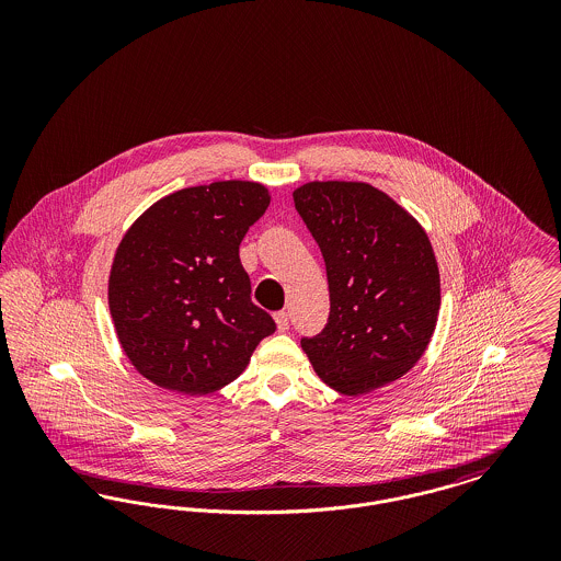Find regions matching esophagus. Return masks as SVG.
Returning a JSON list of instances; mask_svg holds the SVG:
<instances>
[{"label":"esophagus","instance_id":"obj_1","mask_svg":"<svg viewBox=\"0 0 561 561\" xmlns=\"http://www.w3.org/2000/svg\"><path fill=\"white\" fill-rule=\"evenodd\" d=\"M275 323H277L279 332H286L290 328V316L286 311H277L275 313Z\"/></svg>","mask_w":561,"mask_h":561}]
</instances>
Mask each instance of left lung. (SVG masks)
<instances>
[{
  "instance_id": "8db88e82",
  "label": "left lung",
  "mask_w": 561,
  "mask_h": 561,
  "mask_svg": "<svg viewBox=\"0 0 561 561\" xmlns=\"http://www.w3.org/2000/svg\"><path fill=\"white\" fill-rule=\"evenodd\" d=\"M293 197L330 288L325 328L300 341L313 370L348 398L396 382L423 357L442 302L425 229L368 183L313 181Z\"/></svg>"
}]
</instances>
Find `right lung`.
Wrapping results in <instances>:
<instances>
[{
  "label": "right lung",
  "mask_w": 561,
  "mask_h": 561,
  "mask_svg": "<svg viewBox=\"0 0 561 561\" xmlns=\"http://www.w3.org/2000/svg\"><path fill=\"white\" fill-rule=\"evenodd\" d=\"M268 188H181L134 220L108 275V309L134 368L161 389L208 396L236 380L275 321L250 298L240 243Z\"/></svg>",
  "instance_id": "obj_1"
}]
</instances>
